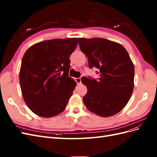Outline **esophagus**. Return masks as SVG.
I'll return each mask as SVG.
<instances>
[{"instance_id":"obj_1","label":"esophagus","mask_w":157,"mask_h":157,"mask_svg":"<svg viewBox=\"0 0 157 157\" xmlns=\"http://www.w3.org/2000/svg\"><path fill=\"white\" fill-rule=\"evenodd\" d=\"M75 81L77 82L78 85L81 84V78H75Z\"/></svg>"}]
</instances>
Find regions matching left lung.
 <instances>
[{
  "instance_id": "8db88e82",
  "label": "left lung",
  "mask_w": 157,
  "mask_h": 157,
  "mask_svg": "<svg viewBox=\"0 0 157 157\" xmlns=\"http://www.w3.org/2000/svg\"><path fill=\"white\" fill-rule=\"evenodd\" d=\"M78 41L89 67L99 69L98 80L87 78L85 84V106L102 117L116 115L126 105L134 87V65L129 54L121 44L102 38Z\"/></svg>"
}]
</instances>
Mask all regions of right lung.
I'll use <instances>...</instances> for the list:
<instances>
[{
  "label": "right lung",
  "instance_id": "obj_1",
  "mask_svg": "<svg viewBox=\"0 0 157 157\" xmlns=\"http://www.w3.org/2000/svg\"><path fill=\"white\" fill-rule=\"evenodd\" d=\"M77 44V38L44 40L23 55L19 75L21 94L35 115L50 118L65 110L77 86L68 74L69 56Z\"/></svg>",
  "mask_w": 157,
  "mask_h": 157
}]
</instances>
